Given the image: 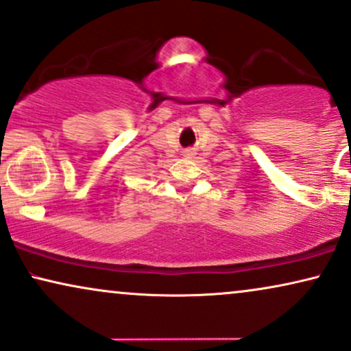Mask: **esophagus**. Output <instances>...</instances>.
I'll use <instances>...</instances> for the list:
<instances>
[{
	"mask_svg": "<svg viewBox=\"0 0 351 351\" xmlns=\"http://www.w3.org/2000/svg\"><path fill=\"white\" fill-rule=\"evenodd\" d=\"M184 156H186V158L193 156V152H192V149H185V152H184Z\"/></svg>",
	"mask_w": 351,
	"mask_h": 351,
	"instance_id": "1",
	"label": "esophagus"
}]
</instances>
